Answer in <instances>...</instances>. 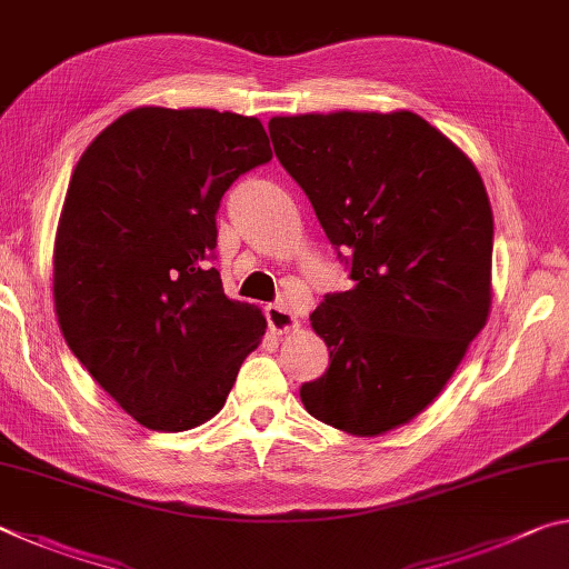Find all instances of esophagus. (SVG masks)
Returning a JSON list of instances; mask_svg holds the SVG:
<instances>
[{
	"instance_id": "34e87169",
	"label": "esophagus",
	"mask_w": 569,
	"mask_h": 569,
	"mask_svg": "<svg viewBox=\"0 0 569 569\" xmlns=\"http://www.w3.org/2000/svg\"><path fill=\"white\" fill-rule=\"evenodd\" d=\"M266 319H268V326H271V331L281 333V336L288 333V331H296L298 326H301V321H298L283 303L268 306L266 308Z\"/></svg>"
}]
</instances>
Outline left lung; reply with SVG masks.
<instances>
[{"mask_svg": "<svg viewBox=\"0 0 569 569\" xmlns=\"http://www.w3.org/2000/svg\"><path fill=\"white\" fill-rule=\"evenodd\" d=\"M268 130L353 281L311 313L329 369L301 401L346 435H387L445 391L489 319L487 188L467 152L409 110L278 114Z\"/></svg>", "mask_w": 569, "mask_h": 569, "instance_id": "1", "label": "left lung"}]
</instances>
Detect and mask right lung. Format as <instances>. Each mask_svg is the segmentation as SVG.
I'll return each instance as SVG.
<instances>
[{
    "label": "right lung",
    "mask_w": 569,
    "mask_h": 569,
    "mask_svg": "<svg viewBox=\"0 0 569 569\" xmlns=\"http://www.w3.org/2000/svg\"><path fill=\"white\" fill-rule=\"evenodd\" d=\"M271 158L258 118L146 104L77 160L52 253L57 323L142 427L213 419L263 339L261 308L228 298L208 261L223 192Z\"/></svg>",
    "instance_id": "right-lung-1"
}]
</instances>
